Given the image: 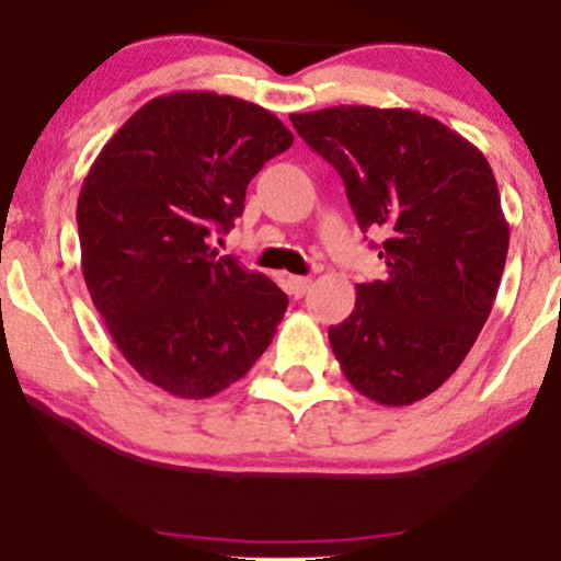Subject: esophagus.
<instances>
[{
    "label": "esophagus",
    "instance_id": "obj_1",
    "mask_svg": "<svg viewBox=\"0 0 561 561\" xmlns=\"http://www.w3.org/2000/svg\"><path fill=\"white\" fill-rule=\"evenodd\" d=\"M310 285H313V282H310L308 276H287V293L293 297H302L310 289Z\"/></svg>",
    "mask_w": 561,
    "mask_h": 561
}]
</instances>
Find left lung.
<instances>
[{"label":"left lung","instance_id":"obj_1","mask_svg":"<svg viewBox=\"0 0 561 561\" xmlns=\"http://www.w3.org/2000/svg\"><path fill=\"white\" fill-rule=\"evenodd\" d=\"M305 145L346 186L363 232H382L386 276L357 285L329 329L346 380L382 407L437 391L492 313L510 225L484 154L437 118L409 108L333 105L293 113Z\"/></svg>","mask_w":561,"mask_h":561}]
</instances>
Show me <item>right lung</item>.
Returning a JSON list of instances; mask_svg holds the SVG:
<instances>
[{"label": "right lung", "instance_id": "1", "mask_svg": "<svg viewBox=\"0 0 561 561\" xmlns=\"http://www.w3.org/2000/svg\"><path fill=\"white\" fill-rule=\"evenodd\" d=\"M293 131L256 103L170 92L108 139L77 198L82 274L124 359L179 399H209L272 344L287 295L209 248Z\"/></svg>", "mask_w": 561, "mask_h": 561}]
</instances>
